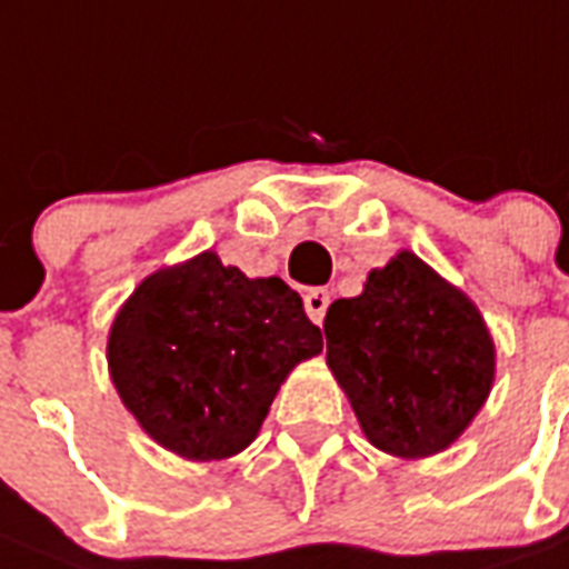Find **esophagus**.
Instances as JSON below:
<instances>
[{
	"instance_id": "1",
	"label": "esophagus",
	"mask_w": 569,
	"mask_h": 569,
	"mask_svg": "<svg viewBox=\"0 0 569 569\" xmlns=\"http://www.w3.org/2000/svg\"><path fill=\"white\" fill-rule=\"evenodd\" d=\"M328 303H331V292L328 289H310V292L303 295V310H307V316L316 325H322L325 313H328Z\"/></svg>"
}]
</instances>
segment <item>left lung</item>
<instances>
[{"label":"left lung","mask_w":569,"mask_h":569,"mask_svg":"<svg viewBox=\"0 0 569 569\" xmlns=\"http://www.w3.org/2000/svg\"><path fill=\"white\" fill-rule=\"evenodd\" d=\"M328 367L385 453L432 457L459 439L496 376L487 325L466 295L415 253L372 271L325 316Z\"/></svg>","instance_id":"obj_1"}]
</instances>
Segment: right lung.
I'll use <instances>...</instances> for the list:
<instances>
[{"label":"right lung","instance_id":"1","mask_svg":"<svg viewBox=\"0 0 569 569\" xmlns=\"http://www.w3.org/2000/svg\"><path fill=\"white\" fill-rule=\"evenodd\" d=\"M322 331L280 277L250 280L202 253L142 280L110 331L121 402L163 448L188 459L244 450L295 363Z\"/></svg>","mask_w":569,"mask_h":569}]
</instances>
